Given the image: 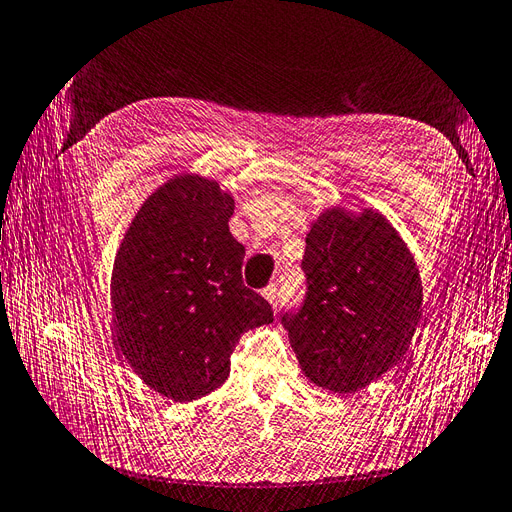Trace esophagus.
Masks as SVG:
<instances>
[{
	"mask_svg": "<svg viewBox=\"0 0 512 512\" xmlns=\"http://www.w3.org/2000/svg\"><path fill=\"white\" fill-rule=\"evenodd\" d=\"M261 296H264L272 306H276V304L281 302V289H279V285L272 283V285L261 289Z\"/></svg>",
	"mask_w": 512,
	"mask_h": 512,
	"instance_id": "34e87169",
	"label": "esophagus"
}]
</instances>
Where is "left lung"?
I'll list each match as a JSON object with an SVG mask.
<instances>
[{"mask_svg": "<svg viewBox=\"0 0 512 512\" xmlns=\"http://www.w3.org/2000/svg\"><path fill=\"white\" fill-rule=\"evenodd\" d=\"M302 270L304 302L281 321L313 384L356 392L405 356L422 317V283L384 214H319L306 233Z\"/></svg>", "mask_w": 512, "mask_h": 512, "instance_id": "8db88e82", "label": "left lung"}]
</instances>
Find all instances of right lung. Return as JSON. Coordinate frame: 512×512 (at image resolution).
I'll use <instances>...</instances> for the list:
<instances>
[{
    "instance_id": "right-lung-1",
    "label": "right lung",
    "mask_w": 512,
    "mask_h": 512,
    "mask_svg": "<svg viewBox=\"0 0 512 512\" xmlns=\"http://www.w3.org/2000/svg\"><path fill=\"white\" fill-rule=\"evenodd\" d=\"M231 214L218 182L175 175L145 199L115 255V349L173 401L221 386L242 334L272 321L270 304L242 283Z\"/></svg>"
}]
</instances>
